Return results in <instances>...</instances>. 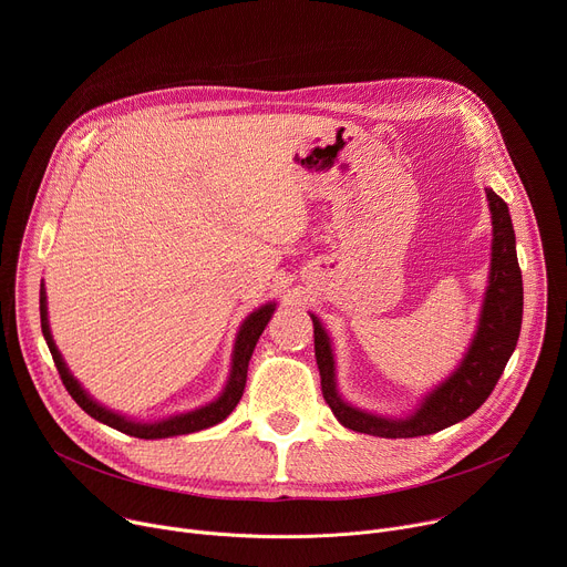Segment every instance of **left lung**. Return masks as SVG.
<instances>
[{
  "instance_id": "left-lung-1",
  "label": "left lung",
  "mask_w": 567,
  "mask_h": 567,
  "mask_svg": "<svg viewBox=\"0 0 567 567\" xmlns=\"http://www.w3.org/2000/svg\"><path fill=\"white\" fill-rule=\"evenodd\" d=\"M486 199L493 223L491 268L474 336L452 374L424 393L406 417H388L344 402L338 393L331 338L320 318L311 313L322 395L342 426L379 435V439H413V435L435 433L465 420L493 393L519 338L522 272L508 206L493 188H486Z\"/></svg>"
}]
</instances>
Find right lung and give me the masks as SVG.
<instances>
[{
  "instance_id": "obj_1",
  "label": "right lung",
  "mask_w": 567,
  "mask_h": 567,
  "mask_svg": "<svg viewBox=\"0 0 567 567\" xmlns=\"http://www.w3.org/2000/svg\"><path fill=\"white\" fill-rule=\"evenodd\" d=\"M277 311V303L268 301L264 307L254 309L240 324L238 333H236V342H234V352H231V370L227 377V383L223 388V393L217 395L213 402L186 411V413H177L169 417H158V420H138V417H126L104 404H100L89 390L81 385V381L70 372L63 354L59 352V347L54 342L52 329H50V316H48V292H45V284H40V327H42V336L48 340V347L52 352V359L56 363V370L63 379V385L68 388V393L72 395V400L89 413L91 417H95L97 422H104L122 433L134 435V439H145V441H156V439H172V435H184V433H195L202 429H208L217 422H223L229 417V413L236 409V404L243 398L245 390V381H247V368H249V359L254 354V347L264 333V329L268 327L272 313Z\"/></svg>"
}]
</instances>
